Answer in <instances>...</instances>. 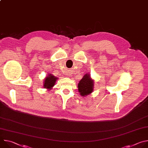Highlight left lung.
<instances>
[{"label": "left lung", "instance_id": "left-lung-1", "mask_svg": "<svg viewBox=\"0 0 148 148\" xmlns=\"http://www.w3.org/2000/svg\"><path fill=\"white\" fill-rule=\"evenodd\" d=\"M78 91L82 97L91 94L93 91L94 81L90 78V74H86L79 81L78 84Z\"/></svg>", "mask_w": 148, "mask_h": 148}]
</instances>
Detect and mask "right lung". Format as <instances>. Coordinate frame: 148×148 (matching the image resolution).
Instances as JSON below:
<instances>
[{"mask_svg": "<svg viewBox=\"0 0 148 148\" xmlns=\"http://www.w3.org/2000/svg\"><path fill=\"white\" fill-rule=\"evenodd\" d=\"M57 79V78L56 77H55L54 75H53L52 74L49 75L45 79L44 87L45 88L51 90L52 88V87L54 86Z\"/></svg>", "mask_w": 148, "mask_h": 148, "instance_id": "1", "label": "right lung"}]
</instances>
